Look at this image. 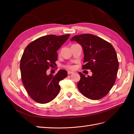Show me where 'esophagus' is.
Instances as JSON below:
<instances>
[{"mask_svg":"<svg viewBox=\"0 0 134 134\" xmlns=\"http://www.w3.org/2000/svg\"><path fill=\"white\" fill-rule=\"evenodd\" d=\"M67 74H68V75L72 74H74V72H72V71H68L67 72Z\"/></svg>","mask_w":134,"mask_h":134,"instance_id":"obj_1","label":"esophagus"}]
</instances>
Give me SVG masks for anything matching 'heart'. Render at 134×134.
<instances>
[{
  "mask_svg": "<svg viewBox=\"0 0 134 134\" xmlns=\"http://www.w3.org/2000/svg\"><path fill=\"white\" fill-rule=\"evenodd\" d=\"M67 69H70V70H74L75 68V66H72V65H68V66H67L66 67Z\"/></svg>",
  "mask_w": 134,
  "mask_h": 134,
  "instance_id": "obj_1",
  "label": "heart"
}]
</instances>
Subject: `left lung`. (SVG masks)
I'll use <instances>...</instances> for the list:
<instances>
[{"label": "left lung", "instance_id": "1", "mask_svg": "<svg viewBox=\"0 0 134 134\" xmlns=\"http://www.w3.org/2000/svg\"><path fill=\"white\" fill-rule=\"evenodd\" d=\"M71 41H77L82 46L85 63L82 68L90 70L93 73L91 76L85 77L79 72L78 89L91 100L104 97L115 83L119 66L115 49L108 41L90 34L74 36Z\"/></svg>", "mask_w": 134, "mask_h": 134}]
</instances>
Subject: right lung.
Segmentation results:
<instances>
[{
	"mask_svg": "<svg viewBox=\"0 0 134 134\" xmlns=\"http://www.w3.org/2000/svg\"><path fill=\"white\" fill-rule=\"evenodd\" d=\"M70 34L48 35L40 37L25 48L20 61L21 79L28 94L34 101L45 104L53 100L59 92V82L66 78L67 72L60 70L57 74L47 75L49 67L55 65L57 51Z\"/></svg>",
	"mask_w": 134,
	"mask_h": 134,
	"instance_id": "1",
	"label": "right lung"
}]
</instances>
